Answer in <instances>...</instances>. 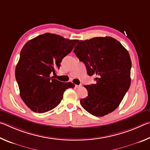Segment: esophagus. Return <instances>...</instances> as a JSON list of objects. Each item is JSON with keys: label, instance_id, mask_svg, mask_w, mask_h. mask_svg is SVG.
<instances>
[{"label": "esophagus", "instance_id": "esophagus-1", "mask_svg": "<svg viewBox=\"0 0 150 150\" xmlns=\"http://www.w3.org/2000/svg\"><path fill=\"white\" fill-rule=\"evenodd\" d=\"M81 87H82V85H81H81H75V87L76 88H80Z\"/></svg>", "mask_w": 150, "mask_h": 150}]
</instances>
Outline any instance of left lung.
Segmentation results:
<instances>
[{"instance_id":"left-lung-1","label":"left lung","mask_w":150,"mask_h":150,"mask_svg":"<svg viewBox=\"0 0 150 150\" xmlns=\"http://www.w3.org/2000/svg\"><path fill=\"white\" fill-rule=\"evenodd\" d=\"M73 52L85 63L95 84L85 85L88 96L80 100L91 115L103 116L118 107L130 86L132 62L125 47L112 37L81 40Z\"/></svg>"}]
</instances>
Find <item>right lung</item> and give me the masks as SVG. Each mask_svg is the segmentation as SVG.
Returning <instances> with one entry per match:
<instances>
[{
	"mask_svg": "<svg viewBox=\"0 0 150 150\" xmlns=\"http://www.w3.org/2000/svg\"><path fill=\"white\" fill-rule=\"evenodd\" d=\"M78 41L45 33L22 47L15 76L20 97L32 111L44 113L52 110L60 103L65 90L75 87L73 83L61 82L50 74H55L63 58Z\"/></svg>",
	"mask_w": 150,
	"mask_h": 150,
	"instance_id": "right-lung-1",
	"label": "right lung"
}]
</instances>
